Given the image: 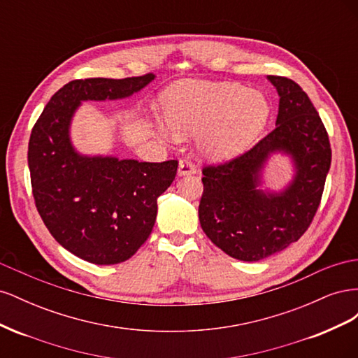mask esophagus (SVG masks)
<instances>
[{
    "label": "esophagus",
    "instance_id": "esophagus-1",
    "mask_svg": "<svg viewBox=\"0 0 358 358\" xmlns=\"http://www.w3.org/2000/svg\"><path fill=\"white\" fill-rule=\"evenodd\" d=\"M196 171H197L196 166H194V162H192V161H191L188 157L182 158V159L179 161V170H178L179 176H187V175H192V173H196Z\"/></svg>",
    "mask_w": 358,
    "mask_h": 358
}]
</instances>
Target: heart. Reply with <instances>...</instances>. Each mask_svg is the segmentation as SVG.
Wrapping results in <instances>:
<instances>
[{
	"mask_svg": "<svg viewBox=\"0 0 358 358\" xmlns=\"http://www.w3.org/2000/svg\"><path fill=\"white\" fill-rule=\"evenodd\" d=\"M162 113L173 136L203 131L201 152L225 159L254 142L267 122L270 107L262 94L243 85L180 82L162 95Z\"/></svg>",
	"mask_w": 358,
	"mask_h": 358,
	"instance_id": "obj_1",
	"label": "heart"
}]
</instances>
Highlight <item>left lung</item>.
Returning <instances> with one entry per match:
<instances>
[{
	"instance_id": "8db88e82",
	"label": "left lung",
	"mask_w": 358,
	"mask_h": 358,
	"mask_svg": "<svg viewBox=\"0 0 358 358\" xmlns=\"http://www.w3.org/2000/svg\"><path fill=\"white\" fill-rule=\"evenodd\" d=\"M279 94L276 127L251 149L204 166L199 218L206 236L242 262H258L282 251L305 234L321 203L331 162L327 129L300 86L284 76H268ZM285 150L298 175L282 194L256 189L265 158Z\"/></svg>"
}]
</instances>
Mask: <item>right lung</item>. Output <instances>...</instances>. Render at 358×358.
Returning <instances> with one entry per match:
<instances>
[{
    "mask_svg": "<svg viewBox=\"0 0 358 358\" xmlns=\"http://www.w3.org/2000/svg\"><path fill=\"white\" fill-rule=\"evenodd\" d=\"M154 73L125 79H78L53 94L32 127L28 166L32 197L55 241L85 262L122 263L154 229L157 200L178 173V159L88 158L73 150L70 119L83 100L124 99Z\"/></svg>",
    "mask_w": 358,
    "mask_h": 358,
    "instance_id": "obj_1",
    "label": "right lung"
}]
</instances>
